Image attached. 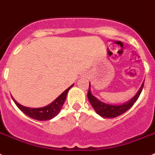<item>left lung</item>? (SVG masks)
I'll use <instances>...</instances> for the list:
<instances>
[{
	"mask_svg": "<svg viewBox=\"0 0 155 155\" xmlns=\"http://www.w3.org/2000/svg\"><path fill=\"white\" fill-rule=\"evenodd\" d=\"M143 83H144V82H143L140 88L139 89L137 93H136V95H135L133 98H131L130 100H128L127 102H125V103L121 104H106L104 102L100 101V100H98L97 97H94V96L92 94L91 91H90V83L89 91H88L87 94L88 100H89L90 103L91 104L93 108L94 109V110L96 111L97 114H99L100 117L104 118L116 117H118V116L121 115V114H123L124 113L126 112L127 110H128L134 104V103L137 101V100L138 99L142 90H143Z\"/></svg>",
	"mask_w": 155,
	"mask_h": 155,
	"instance_id": "1",
	"label": "left lung"
}]
</instances>
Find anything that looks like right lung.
Returning a JSON list of instances; mask_svg holds the SVG:
<instances>
[{"instance_id":"obj_1","label":"right lung","mask_w":155,"mask_h":155,"mask_svg":"<svg viewBox=\"0 0 155 155\" xmlns=\"http://www.w3.org/2000/svg\"><path fill=\"white\" fill-rule=\"evenodd\" d=\"M73 85L74 84H72L68 89H66L52 103L45 106V107H40V108H30V107L22 106L21 104H18L13 97H12L17 107H18L24 114L28 116L29 117L37 120H48L54 118L55 116L59 114L61 109H62V106L65 103L68 92L73 86Z\"/></svg>"}]
</instances>
